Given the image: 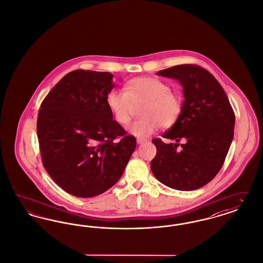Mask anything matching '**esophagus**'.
Listing matches in <instances>:
<instances>
[{"instance_id":"1","label":"esophagus","mask_w":263,"mask_h":263,"mask_svg":"<svg viewBox=\"0 0 263 263\" xmlns=\"http://www.w3.org/2000/svg\"><path fill=\"white\" fill-rule=\"evenodd\" d=\"M145 142H147V140H145V139H140V138H138L137 139V144H139V145H141V144H143V143H145Z\"/></svg>"}]
</instances>
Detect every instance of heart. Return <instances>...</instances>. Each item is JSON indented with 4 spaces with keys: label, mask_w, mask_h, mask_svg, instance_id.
<instances>
[{
    "label": "heart",
    "mask_w": 263,
    "mask_h": 263,
    "mask_svg": "<svg viewBox=\"0 0 263 263\" xmlns=\"http://www.w3.org/2000/svg\"><path fill=\"white\" fill-rule=\"evenodd\" d=\"M106 104L116 122L127 124L135 106L140 108L141 118L127 126V131L139 138H146L155 133L162 124L173 126L178 119L182 100L178 93L160 79L139 77L128 81L123 89H112L106 96Z\"/></svg>",
    "instance_id": "heart-1"
}]
</instances>
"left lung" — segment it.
<instances>
[{
  "mask_svg": "<svg viewBox=\"0 0 263 263\" xmlns=\"http://www.w3.org/2000/svg\"><path fill=\"white\" fill-rule=\"evenodd\" d=\"M158 76L175 79L183 88L181 113L163 138L154 139L157 155L152 173L168 187L194 190L211 181L221 170L234 138L235 113L224 88L207 70L196 65H178ZM185 143L178 151V142Z\"/></svg>",
  "mask_w": 263,
  "mask_h": 263,
  "instance_id": "8db88e82",
  "label": "left lung"
}]
</instances>
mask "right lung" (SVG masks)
<instances>
[{
    "mask_svg": "<svg viewBox=\"0 0 263 263\" xmlns=\"http://www.w3.org/2000/svg\"><path fill=\"white\" fill-rule=\"evenodd\" d=\"M112 78L108 72L68 73L38 113L43 165L63 190L77 197H93L112 187L136 148L135 137L126 135L107 107Z\"/></svg>",
    "mask_w": 263,
    "mask_h": 263,
    "instance_id": "add662e5",
    "label": "right lung"
}]
</instances>
